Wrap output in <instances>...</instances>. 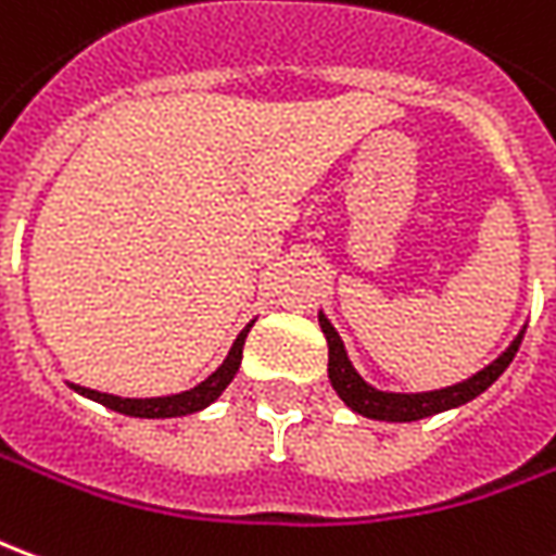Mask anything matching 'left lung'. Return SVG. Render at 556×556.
Masks as SVG:
<instances>
[{
  "instance_id": "obj_1",
  "label": "left lung",
  "mask_w": 556,
  "mask_h": 556,
  "mask_svg": "<svg viewBox=\"0 0 556 556\" xmlns=\"http://www.w3.org/2000/svg\"><path fill=\"white\" fill-rule=\"evenodd\" d=\"M318 325H321V333L328 340V379H331L337 397L343 400L345 406L352 413L364 415V418H372V421H421V418H430V415L448 413V409H457L469 400H476L481 391L494 386L496 379L506 372V367L515 358L518 345L523 340V331H518V337L506 345V352H500L488 367H481L479 372H472L464 382H454V386L437 388V391H382V388H372L358 370L355 364L345 355V345L340 340V333L331 325V318L325 316L318 309Z\"/></svg>"
}]
</instances>
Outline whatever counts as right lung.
<instances>
[{"label": "right lung", "instance_id": "right-lung-1", "mask_svg": "<svg viewBox=\"0 0 556 556\" xmlns=\"http://www.w3.org/2000/svg\"><path fill=\"white\" fill-rule=\"evenodd\" d=\"M252 325H255V318L238 333V340L231 343L223 364H219L204 382H198L195 388L180 391V394H165V397H116V394H104V391L75 386V382H68V386L75 388L80 397L96 400V403H102L108 409H114V413L119 415H131V418H180V415L201 413V409H207L213 400L219 397L225 388L231 386V379L238 376L240 358H243V343H247V333H250Z\"/></svg>", "mask_w": 556, "mask_h": 556}]
</instances>
